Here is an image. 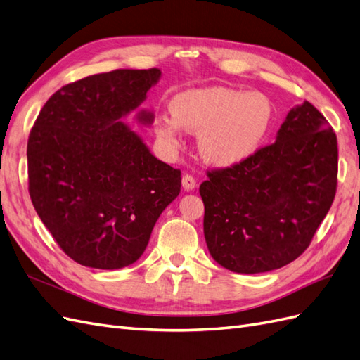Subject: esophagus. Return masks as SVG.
<instances>
[{
    "mask_svg": "<svg viewBox=\"0 0 360 360\" xmlns=\"http://www.w3.org/2000/svg\"><path fill=\"white\" fill-rule=\"evenodd\" d=\"M182 187H184V190H187V191L193 190L196 187V179L188 173L184 174V176H182Z\"/></svg>",
    "mask_w": 360,
    "mask_h": 360,
    "instance_id": "esophagus-1",
    "label": "esophagus"
}]
</instances>
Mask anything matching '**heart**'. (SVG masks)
Returning a JSON list of instances; mask_svg holds the SVG:
<instances>
[{
  "label": "heart",
  "mask_w": 360,
  "mask_h": 360,
  "mask_svg": "<svg viewBox=\"0 0 360 360\" xmlns=\"http://www.w3.org/2000/svg\"><path fill=\"white\" fill-rule=\"evenodd\" d=\"M172 117L161 115L155 132L176 147L181 127L199 134V152L207 162L233 165L251 156L269 134L274 122L271 98L260 91L226 86L188 89L174 96Z\"/></svg>",
  "instance_id": "1"
}]
</instances>
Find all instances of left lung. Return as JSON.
<instances>
[{"mask_svg":"<svg viewBox=\"0 0 360 360\" xmlns=\"http://www.w3.org/2000/svg\"><path fill=\"white\" fill-rule=\"evenodd\" d=\"M200 184L211 257L238 274L283 268L307 250L333 204L338 140L306 100L290 109L272 144Z\"/></svg>","mask_w":360,"mask_h":360,"instance_id":"8db88e82","label":"left lung"}]
</instances>
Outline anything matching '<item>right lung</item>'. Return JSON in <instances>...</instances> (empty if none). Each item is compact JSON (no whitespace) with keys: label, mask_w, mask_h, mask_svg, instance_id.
I'll return each mask as SVG.
<instances>
[{"label":"right lung","mask_w":360,"mask_h":360,"mask_svg":"<svg viewBox=\"0 0 360 360\" xmlns=\"http://www.w3.org/2000/svg\"><path fill=\"white\" fill-rule=\"evenodd\" d=\"M161 70H114L58 89L27 143L29 193L60 250L82 266L120 269L144 252L179 195L181 170L147 149L122 117L141 105ZM152 123L150 112H140Z\"/></svg>","instance_id":"right-lung-1"}]
</instances>
